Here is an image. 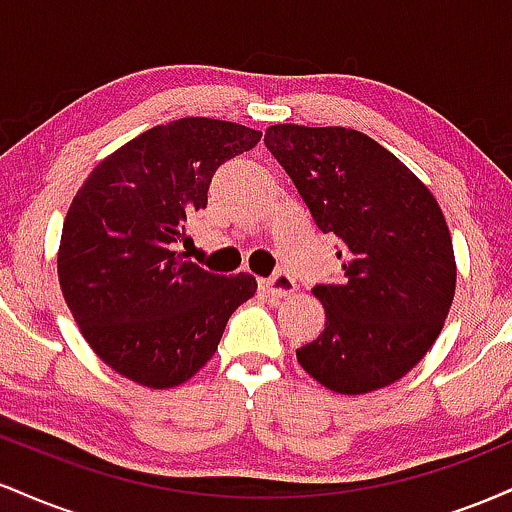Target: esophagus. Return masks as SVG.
<instances>
[{
    "mask_svg": "<svg viewBox=\"0 0 512 512\" xmlns=\"http://www.w3.org/2000/svg\"><path fill=\"white\" fill-rule=\"evenodd\" d=\"M260 286L262 291H267L269 296L274 298H286L296 293V281H293V276L286 272H276L274 276H269V279H262Z\"/></svg>",
    "mask_w": 512,
    "mask_h": 512,
    "instance_id": "34e87169",
    "label": "esophagus"
}]
</instances>
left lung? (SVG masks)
<instances>
[{"instance_id":"left-lung-1","label":"left lung","mask_w":512,"mask_h":512,"mask_svg":"<svg viewBox=\"0 0 512 512\" xmlns=\"http://www.w3.org/2000/svg\"><path fill=\"white\" fill-rule=\"evenodd\" d=\"M264 144L315 226L342 240V281L313 289L325 330L296 351L298 363L339 395L392 385L426 356L455 298V252L436 197L356 129L272 125Z\"/></svg>"}]
</instances>
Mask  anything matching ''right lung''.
<instances>
[{
	"label": "right lung",
	"mask_w": 512,
	"mask_h": 512,
	"mask_svg": "<svg viewBox=\"0 0 512 512\" xmlns=\"http://www.w3.org/2000/svg\"><path fill=\"white\" fill-rule=\"evenodd\" d=\"M260 137L238 122L180 117L103 158L72 199L57 252L62 296L88 346L132 383L190 380L255 296L252 274H211L175 243L207 207L216 168Z\"/></svg>",
	"instance_id": "1"
}]
</instances>
